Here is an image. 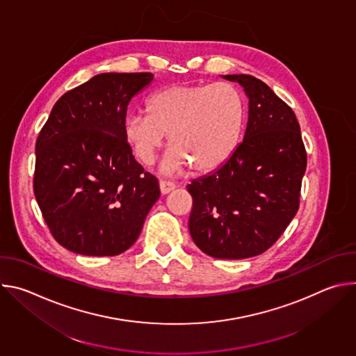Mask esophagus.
I'll return each instance as SVG.
<instances>
[{
	"instance_id": "1",
	"label": "esophagus",
	"mask_w": 356,
	"mask_h": 356,
	"mask_svg": "<svg viewBox=\"0 0 356 356\" xmlns=\"http://www.w3.org/2000/svg\"><path fill=\"white\" fill-rule=\"evenodd\" d=\"M159 187H161V193L165 195V194H169L170 191L175 190V183L172 181H166V180H161L159 181Z\"/></svg>"
}]
</instances>
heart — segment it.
I'll use <instances>...</instances> for the list:
<instances>
[{"label": "heart", "instance_id": "obj_1", "mask_svg": "<svg viewBox=\"0 0 356 356\" xmlns=\"http://www.w3.org/2000/svg\"><path fill=\"white\" fill-rule=\"evenodd\" d=\"M146 111L128 115L124 134L143 165L154 163L169 134L163 175L218 169L239 146L246 121L243 94L228 81L168 86L146 99Z\"/></svg>", "mask_w": 356, "mask_h": 356}]
</instances>
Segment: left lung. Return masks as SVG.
Instances as JSON below:
<instances>
[{"instance_id":"left-lung-1","label":"left lung","mask_w":356,"mask_h":356,"mask_svg":"<svg viewBox=\"0 0 356 356\" xmlns=\"http://www.w3.org/2000/svg\"><path fill=\"white\" fill-rule=\"evenodd\" d=\"M221 77L243 88L248 124L234 155L187 184L188 231L207 255L245 259L269 249L296 216L307 155L293 110L268 84L249 74Z\"/></svg>"}]
</instances>
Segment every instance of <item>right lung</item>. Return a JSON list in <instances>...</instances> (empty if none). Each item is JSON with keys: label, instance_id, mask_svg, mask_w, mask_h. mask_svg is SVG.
<instances>
[{"label": "right lung", "instance_id": "right-lung-1", "mask_svg": "<svg viewBox=\"0 0 356 356\" xmlns=\"http://www.w3.org/2000/svg\"><path fill=\"white\" fill-rule=\"evenodd\" d=\"M152 81V73L97 74L58 99L38 136V206L54 238L79 255L125 252L161 195L124 134L129 101Z\"/></svg>", "mask_w": 356, "mask_h": 356}]
</instances>
